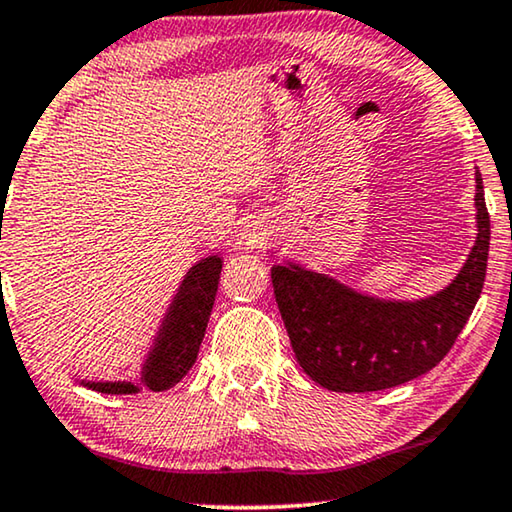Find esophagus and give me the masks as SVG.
Segmentation results:
<instances>
[{"label": "esophagus", "mask_w": 512, "mask_h": 512, "mask_svg": "<svg viewBox=\"0 0 512 512\" xmlns=\"http://www.w3.org/2000/svg\"><path fill=\"white\" fill-rule=\"evenodd\" d=\"M265 244H268V237H265V233H258L254 228H247L240 237H237V249L240 251L263 249Z\"/></svg>", "instance_id": "esophagus-1"}]
</instances>
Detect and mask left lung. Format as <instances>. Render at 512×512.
Wrapping results in <instances>:
<instances>
[{"mask_svg": "<svg viewBox=\"0 0 512 512\" xmlns=\"http://www.w3.org/2000/svg\"><path fill=\"white\" fill-rule=\"evenodd\" d=\"M478 237L445 289L417 300L368 296L298 263L272 265V289L300 368L340 394L398 387L436 368L478 303L487 272L489 214L475 170Z\"/></svg>", "mask_w": 512, "mask_h": 512, "instance_id": "obj_1", "label": "left lung"}]
</instances>
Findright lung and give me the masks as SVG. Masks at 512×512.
<instances>
[{"label": "right lung", "mask_w": 512, "mask_h": 512, "mask_svg": "<svg viewBox=\"0 0 512 512\" xmlns=\"http://www.w3.org/2000/svg\"><path fill=\"white\" fill-rule=\"evenodd\" d=\"M223 261L221 256H207L193 265L181 279L170 307H167L153 345L142 363L139 382H88L83 387L100 394H137L146 387L151 391H165L177 384L198 359L202 338H205L209 314H212L216 289H219Z\"/></svg>", "instance_id": "1"}]
</instances>
